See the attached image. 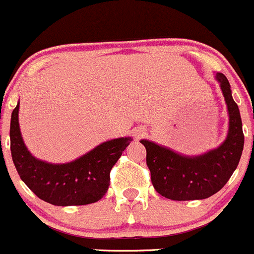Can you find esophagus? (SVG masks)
Instances as JSON below:
<instances>
[{
    "label": "esophagus",
    "mask_w": 254,
    "mask_h": 254,
    "mask_svg": "<svg viewBox=\"0 0 254 254\" xmlns=\"http://www.w3.org/2000/svg\"><path fill=\"white\" fill-rule=\"evenodd\" d=\"M143 134H144V132H143L142 129H138L137 132H135V137H138V138H139V137H142Z\"/></svg>",
    "instance_id": "esophagus-1"
}]
</instances>
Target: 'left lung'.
I'll use <instances>...</instances> for the list:
<instances>
[{
  "label": "left lung",
  "mask_w": 254,
  "mask_h": 254,
  "mask_svg": "<svg viewBox=\"0 0 254 254\" xmlns=\"http://www.w3.org/2000/svg\"><path fill=\"white\" fill-rule=\"evenodd\" d=\"M228 112L226 139L199 155H185L148 139L147 165L155 191L177 201L202 200L220 191L237 168L245 144L240 110L232 97L231 85L222 72H216Z\"/></svg>",
  "instance_id": "1"
}]
</instances>
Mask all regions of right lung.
Segmentation results:
<instances>
[{"label": "right lung", "instance_id": "add662e5", "mask_svg": "<svg viewBox=\"0 0 254 254\" xmlns=\"http://www.w3.org/2000/svg\"><path fill=\"white\" fill-rule=\"evenodd\" d=\"M19 102L11 116V154L24 184L45 202L55 206H77L99 201L109 190L110 172L132 142L115 138L67 163L45 162L32 155L22 138L18 122Z\"/></svg>", "mask_w": 254, "mask_h": 254}]
</instances>
